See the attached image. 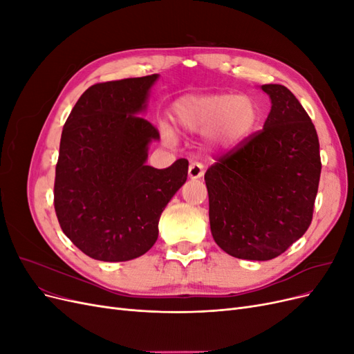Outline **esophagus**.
Wrapping results in <instances>:
<instances>
[{
	"instance_id": "esophagus-1",
	"label": "esophagus",
	"mask_w": 354,
	"mask_h": 354,
	"mask_svg": "<svg viewBox=\"0 0 354 354\" xmlns=\"http://www.w3.org/2000/svg\"><path fill=\"white\" fill-rule=\"evenodd\" d=\"M189 177L192 180H198L203 177V165L199 162H192L189 165Z\"/></svg>"
}]
</instances>
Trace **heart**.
<instances>
[{
  "label": "heart",
  "instance_id": "b5f03b06",
  "mask_svg": "<svg viewBox=\"0 0 354 354\" xmlns=\"http://www.w3.org/2000/svg\"><path fill=\"white\" fill-rule=\"evenodd\" d=\"M173 115L185 131L208 136L211 145L223 149L241 145L260 120L255 102L236 94L187 95L174 103ZM162 134L167 140H174L169 128L164 127Z\"/></svg>",
  "mask_w": 354,
  "mask_h": 354
}]
</instances>
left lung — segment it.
<instances>
[{
  "mask_svg": "<svg viewBox=\"0 0 354 354\" xmlns=\"http://www.w3.org/2000/svg\"><path fill=\"white\" fill-rule=\"evenodd\" d=\"M261 90L272 100L263 130L205 173L214 241L254 261L274 259L306 233L322 169L316 128L301 103L281 84Z\"/></svg>",
  "mask_w": 354,
  "mask_h": 354,
  "instance_id": "8db88e82",
  "label": "left lung"
}]
</instances>
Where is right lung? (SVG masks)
I'll return each mask as SVG.
<instances>
[{"label": "right lung", "mask_w": 354, "mask_h": 354, "mask_svg": "<svg viewBox=\"0 0 354 354\" xmlns=\"http://www.w3.org/2000/svg\"><path fill=\"white\" fill-rule=\"evenodd\" d=\"M159 75L94 84L63 127L55 209L63 233L99 261H128L152 248L167 203L187 180V159L146 165L156 128L146 111Z\"/></svg>", "instance_id": "obj_1"}]
</instances>
